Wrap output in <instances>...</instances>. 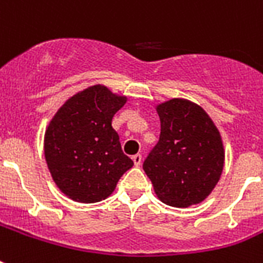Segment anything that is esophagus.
Wrapping results in <instances>:
<instances>
[{
    "label": "esophagus",
    "mask_w": 263,
    "mask_h": 263,
    "mask_svg": "<svg viewBox=\"0 0 263 263\" xmlns=\"http://www.w3.org/2000/svg\"><path fill=\"white\" fill-rule=\"evenodd\" d=\"M132 161H134L135 166H139V165L142 164V156H140V154H135V156L132 157Z\"/></svg>",
    "instance_id": "34e87169"
}]
</instances>
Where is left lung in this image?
I'll list each match as a JSON object with an SVG mask.
<instances>
[{"instance_id": "1", "label": "left lung", "mask_w": 263, "mask_h": 263, "mask_svg": "<svg viewBox=\"0 0 263 263\" xmlns=\"http://www.w3.org/2000/svg\"><path fill=\"white\" fill-rule=\"evenodd\" d=\"M161 134L143 171L164 203L187 208L206 199L224 168L220 132L196 103L175 98L157 106Z\"/></svg>"}]
</instances>
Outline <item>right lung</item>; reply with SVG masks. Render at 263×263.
<instances>
[{"label":"right lung","instance_id":"add662e5","mask_svg":"<svg viewBox=\"0 0 263 263\" xmlns=\"http://www.w3.org/2000/svg\"><path fill=\"white\" fill-rule=\"evenodd\" d=\"M127 98L103 86L78 92L60 107L45 134L47 168L57 187L71 199L94 203L115 191L120 177L132 168L121 150L113 116Z\"/></svg>","mask_w":263,"mask_h":263}]
</instances>
